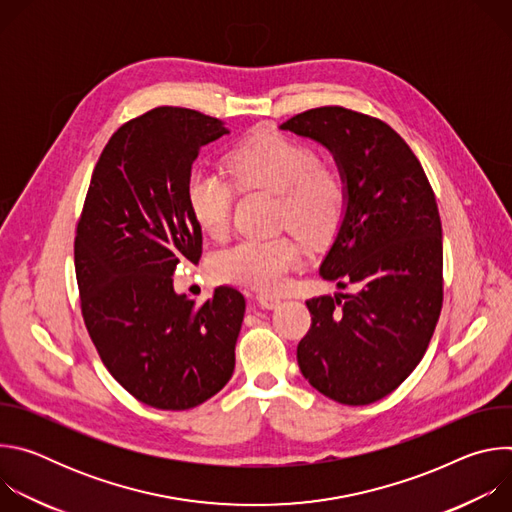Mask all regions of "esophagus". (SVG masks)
Instances as JSON below:
<instances>
[{
	"instance_id": "34e87169",
	"label": "esophagus",
	"mask_w": 512,
	"mask_h": 512,
	"mask_svg": "<svg viewBox=\"0 0 512 512\" xmlns=\"http://www.w3.org/2000/svg\"><path fill=\"white\" fill-rule=\"evenodd\" d=\"M257 304L261 308H265V310H275V308H279L281 298L279 296H271V294H259L257 296Z\"/></svg>"
}]
</instances>
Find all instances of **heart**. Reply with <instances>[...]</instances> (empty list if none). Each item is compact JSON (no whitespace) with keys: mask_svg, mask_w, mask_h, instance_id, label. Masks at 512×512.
<instances>
[{"mask_svg":"<svg viewBox=\"0 0 512 512\" xmlns=\"http://www.w3.org/2000/svg\"><path fill=\"white\" fill-rule=\"evenodd\" d=\"M229 176L243 190L261 188L279 198V221L310 243L330 239L344 216L346 182L332 164L318 162L310 145L275 131H259L229 154ZM186 200L198 229L223 239L231 227L233 186L221 174L196 168ZM304 249L291 237L241 239L218 251L212 269L218 279L277 291L291 269L302 265Z\"/></svg>","mask_w":512,"mask_h":512,"instance_id":"heart-1","label":"heart"}]
</instances>
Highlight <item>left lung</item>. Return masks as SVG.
I'll return each mask as SVG.
<instances>
[{
	"mask_svg": "<svg viewBox=\"0 0 512 512\" xmlns=\"http://www.w3.org/2000/svg\"><path fill=\"white\" fill-rule=\"evenodd\" d=\"M334 156L346 208L320 275L354 294L306 302L312 328L298 346L308 383L342 405H369L419 364L442 312V221L429 180L387 123L320 107L279 125Z\"/></svg>",
	"mask_w": 512,
	"mask_h": 512,
	"instance_id": "left-lung-1",
	"label": "left lung"
}]
</instances>
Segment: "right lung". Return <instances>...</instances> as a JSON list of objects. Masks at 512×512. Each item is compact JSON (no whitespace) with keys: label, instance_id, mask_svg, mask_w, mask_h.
Listing matches in <instances>:
<instances>
[{"label":"right lung","instance_id":"right-lung-1","mask_svg":"<svg viewBox=\"0 0 512 512\" xmlns=\"http://www.w3.org/2000/svg\"><path fill=\"white\" fill-rule=\"evenodd\" d=\"M214 117L158 107L121 125L93 170L75 239L81 308L115 381L141 403L184 411L235 371L245 298L221 285L194 306L176 294L178 263L198 265L202 231L186 184L202 145L227 135Z\"/></svg>","mask_w":512,"mask_h":512}]
</instances>
